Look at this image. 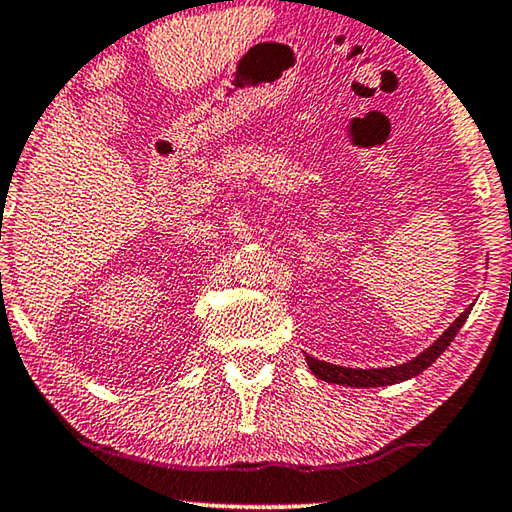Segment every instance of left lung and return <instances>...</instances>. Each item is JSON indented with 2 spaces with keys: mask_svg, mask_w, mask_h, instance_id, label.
<instances>
[{
  "mask_svg": "<svg viewBox=\"0 0 512 512\" xmlns=\"http://www.w3.org/2000/svg\"><path fill=\"white\" fill-rule=\"evenodd\" d=\"M468 314H471V307L461 312L459 317L454 319V324L447 328V331L440 335V338L433 342L429 349H424L422 354L415 356V359L408 361V363H401V366L368 368V370L342 368V366H333V363H326V361H317V359H312V356H305L307 366H310V370L319 377V380L331 382V384H342V387H356V389H361V387H387V384L410 380V377L424 373V370L429 368L431 363L436 361L447 347H450V342L454 340V335L459 333V328L464 326Z\"/></svg>",
  "mask_w": 512,
  "mask_h": 512,
  "instance_id": "obj_1",
  "label": "left lung"
}]
</instances>
